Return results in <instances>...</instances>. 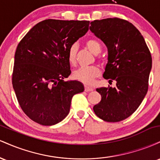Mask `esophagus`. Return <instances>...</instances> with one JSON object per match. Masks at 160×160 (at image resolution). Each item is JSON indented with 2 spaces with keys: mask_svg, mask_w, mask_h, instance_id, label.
<instances>
[{
  "mask_svg": "<svg viewBox=\"0 0 160 160\" xmlns=\"http://www.w3.org/2000/svg\"><path fill=\"white\" fill-rule=\"evenodd\" d=\"M93 90V88L91 87V86H85V91L86 92H91Z\"/></svg>",
  "mask_w": 160,
  "mask_h": 160,
  "instance_id": "1",
  "label": "esophagus"
}]
</instances>
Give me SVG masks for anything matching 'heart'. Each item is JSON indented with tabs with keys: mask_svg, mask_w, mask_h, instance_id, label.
Returning a JSON list of instances; mask_svg holds the SVG:
<instances>
[{
	"mask_svg": "<svg viewBox=\"0 0 160 160\" xmlns=\"http://www.w3.org/2000/svg\"><path fill=\"white\" fill-rule=\"evenodd\" d=\"M85 44L89 51L93 54H98L102 50V46L100 43L94 38H89L86 40ZM77 53H78V46L72 44L69 47L68 51V58L71 65H74L77 60ZM100 70L96 66H90V67H83L75 70L73 73V78L75 80L82 82V83L89 85L92 83L95 78L99 76Z\"/></svg>",
	"mask_w": 160,
	"mask_h": 160,
	"instance_id": "b5f03b06",
	"label": "heart"
}]
</instances>
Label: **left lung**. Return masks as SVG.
Listing matches in <instances>:
<instances>
[{
	"label": "left lung",
	"instance_id": "8db88e82",
	"mask_svg": "<svg viewBox=\"0 0 160 160\" xmlns=\"http://www.w3.org/2000/svg\"><path fill=\"white\" fill-rule=\"evenodd\" d=\"M89 29L108 47V62L103 77L116 86L96 91L102 100L93 107L99 118L120 122L138 109L148 90L151 54L138 30L119 18L91 22Z\"/></svg>",
	"mask_w": 160,
	"mask_h": 160
}]
</instances>
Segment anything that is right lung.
Here are the masks:
<instances>
[{"label":"right lung","instance_id":"add662e5","mask_svg":"<svg viewBox=\"0 0 160 160\" xmlns=\"http://www.w3.org/2000/svg\"><path fill=\"white\" fill-rule=\"evenodd\" d=\"M89 21L46 19L25 34L15 52L12 83L24 113L43 126L61 122L80 82L65 81L71 74L69 47L89 30Z\"/></svg>","mask_w":160,"mask_h":160}]
</instances>
